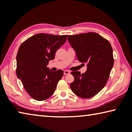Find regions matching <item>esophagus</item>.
<instances>
[{
    "instance_id": "esophagus-1",
    "label": "esophagus",
    "mask_w": 132,
    "mask_h": 132,
    "mask_svg": "<svg viewBox=\"0 0 132 132\" xmlns=\"http://www.w3.org/2000/svg\"><path fill=\"white\" fill-rule=\"evenodd\" d=\"M69 73H70V72H69V71L68 70H64V75H68V74H69Z\"/></svg>"
}]
</instances>
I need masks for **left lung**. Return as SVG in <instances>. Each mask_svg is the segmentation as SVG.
<instances>
[{
  "instance_id": "left-lung-1",
  "label": "left lung",
  "mask_w": 132,
  "mask_h": 132,
  "mask_svg": "<svg viewBox=\"0 0 132 132\" xmlns=\"http://www.w3.org/2000/svg\"><path fill=\"white\" fill-rule=\"evenodd\" d=\"M68 41L79 62L87 63V71L81 74L71 71L75 77L70 84L76 95L93 97L105 86L113 68V51L108 40L95 32L69 35Z\"/></svg>"
}]
</instances>
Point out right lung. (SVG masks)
I'll return each instance as SVG.
<instances>
[{
	"label": "right lung",
	"instance_id": "right-lung-1",
	"mask_svg": "<svg viewBox=\"0 0 132 132\" xmlns=\"http://www.w3.org/2000/svg\"><path fill=\"white\" fill-rule=\"evenodd\" d=\"M68 35L35 34L22 43L18 51L17 76L31 97L44 101L52 95L63 71L51 70L49 62L55 59L56 51L66 41Z\"/></svg>",
	"mask_w": 132,
	"mask_h": 132
}]
</instances>
